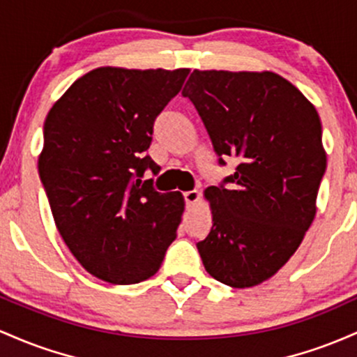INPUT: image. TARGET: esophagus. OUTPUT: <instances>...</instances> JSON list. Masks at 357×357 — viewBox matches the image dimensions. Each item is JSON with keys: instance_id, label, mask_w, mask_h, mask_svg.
<instances>
[{"instance_id": "esophagus-1", "label": "esophagus", "mask_w": 357, "mask_h": 357, "mask_svg": "<svg viewBox=\"0 0 357 357\" xmlns=\"http://www.w3.org/2000/svg\"><path fill=\"white\" fill-rule=\"evenodd\" d=\"M199 192L197 190H189V192H183V200H185V206L192 207L194 204H197L199 200Z\"/></svg>"}]
</instances>
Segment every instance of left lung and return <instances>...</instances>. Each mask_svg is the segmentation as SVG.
Returning <instances> with one entry per match:
<instances>
[{
	"instance_id": "obj_1",
	"label": "left lung",
	"mask_w": 357,
	"mask_h": 357,
	"mask_svg": "<svg viewBox=\"0 0 357 357\" xmlns=\"http://www.w3.org/2000/svg\"><path fill=\"white\" fill-rule=\"evenodd\" d=\"M194 104L218 165L234 174L206 190L212 229L197 243L212 278L248 288L297 251L315 215L327 158L315 107L273 72L194 70L182 91Z\"/></svg>"
}]
</instances>
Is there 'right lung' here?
Here are the masks:
<instances>
[{"label":"right lung","instance_id":"1","mask_svg":"<svg viewBox=\"0 0 357 357\" xmlns=\"http://www.w3.org/2000/svg\"><path fill=\"white\" fill-rule=\"evenodd\" d=\"M187 75L101 67L77 79L47 114L40 180L60 236L96 278L143 282L177 238L182 194H162L143 175L160 172L145 151L155 119Z\"/></svg>","mask_w":357,"mask_h":357}]
</instances>
